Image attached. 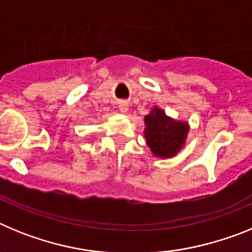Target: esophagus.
<instances>
[{
	"instance_id": "1",
	"label": "esophagus",
	"mask_w": 252,
	"mask_h": 252,
	"mask_svg": "<svg viewBox=\"0 0 252 252\" xmlns=\"http://www.w3.org/2000/svg\"><path fill=\"white\" fill-rule=\"evenodd\" d=\"M119 108L122 113H127L128 111V104L126 102H120L119 103Z\"/></svg>"
}]
</instances>
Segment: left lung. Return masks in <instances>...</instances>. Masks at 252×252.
I'll return each mask as SVG.
<instances>
[{"label": "left lung", "instance_id": "left-lung-1", "mask_svg": "<svg viewBox=\"0 0 252 252\" xmlns=\"http://www.w3.org/2000/svg\"><path fill=\"white\" fill-rule=\"evenodd\" d=\"M144 136L154 157L169 159L175 157L186 145L189 132L187 121L171 119L165 111L155 106L145 116Z\"/></svg>", "mask_w": 252, "mask_h": 252}]
</instances>
